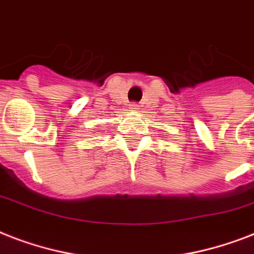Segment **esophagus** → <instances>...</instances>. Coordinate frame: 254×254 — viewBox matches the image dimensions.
I'll return each mask as SVG.
<instances>
[{
    "mask_svg": "<svg viewBox=\"0 0 254 254\" xmlns=\"http://www.w3.org/2000/svg\"><path fill=\"white\" fill-rule=\"evenodd\" d=\"M129 109H130V111H135V109H138V104L130 103L129 104Z\"/></svg>",
    "mask_w": 254,
    "mask_h": 254,
    "instance_id": "34e87169",
    "label": "esophagus"
}]
</instances>
